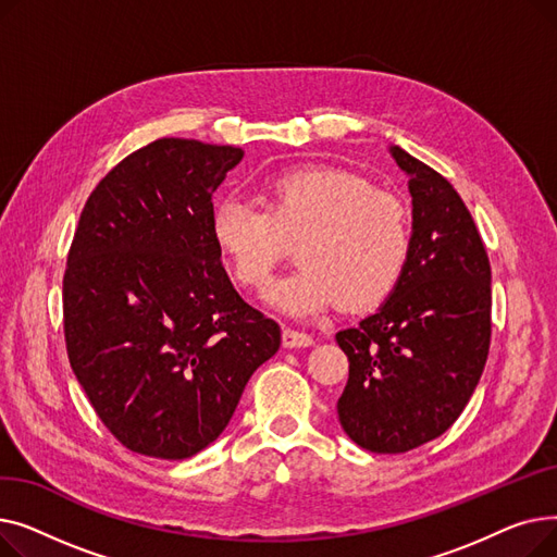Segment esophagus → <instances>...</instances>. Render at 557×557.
I'll list each match as a JSON object with an SVG mask.
<instances>
[{
  "label": "esophagus",
  "mask_w": 557,
  "mask_h": 557,
  "mask_svg": "<svg viewBox=\"0 0 557 557\" xmlns=\"http://www.w3.org/2000/svg\"><path fill=\"white\" fill-rule=\"evenodd\" d=\"M313 343L315 341L309 334L298 332V330H284V334H282V345L288 347V349H294V347H311Z\"/></svg>",
  "instance_id": "obj_1"
}]
</instances>
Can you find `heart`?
Here are the masks:
<instances>
[{
  "instance_id": "b5f03b06",
  "label": "heart",
  "mask_w": 557,
  "mask_h": 557,
  "mask_svg": "<svg viewBox=\"0 0 557 557\" xmlns=\"http://www.w3.org/2000/svg\"><path fill=\"white\" fill-rule=\"evenodd\" d=\"M261 208L239 198L219 202L212 242L234 280L255 294L298 244V271L271 290L282 311L315 315L341 300L363 311L399 284L411 255V214L363 175L334 166L284 171L263 183Z\"/></svg>"
}]
</instances>
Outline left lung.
<instances>
[{"instance_id": "8db88e82", "label": "left lung", "mask_w": 557, "mask_h": 557, "mask_svg": "<svg viewBox=\"0 0 557 557\" xmlns=\"http://www.w3.org/2000/svg\"><path fill=\"white\" fill-rule=\"evenodd\" d=\"M413 196L404 275L376 313L336 334L349 361L338 420L374 454H404L462 413L490 349V259L470 210L441 173L391 146Z\"/></svg>"}]
</instances>
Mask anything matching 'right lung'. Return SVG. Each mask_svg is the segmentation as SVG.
<instances>
[{
	"mask_svg": "<svg viewBox=\"0 0 557 557\" xmlns=\"http://www.w3.org/2000/svg\"><path fill=\"white\" fill-rule=\"evenodd\" d=\"M237 146L162 137L87 198L63 277L72 370L135 454L183 460L227 426L280 325L234 290L212 242V194Z\"/></svg>",
	"mask_w": 557,
	"mask_h": 557,
	"instance_id": "1",
	"label": "right lung"
}]
</instances>
